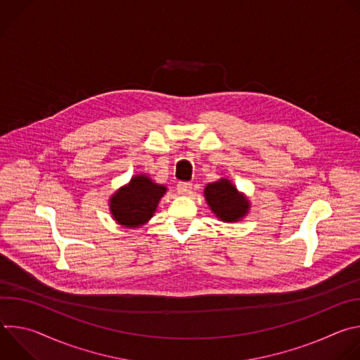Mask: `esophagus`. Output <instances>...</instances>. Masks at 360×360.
Returning <instances> with one entry per match:
<instances>
[{
	"label": "esophagus",
	"instance_id": "obj_1",
	"mask_svg": "<svg viewBox=\"0 0 360 360\" xmlns=\"http://www.w3.org/2000/svg\"><path fill=\"white\" fill-rule=\"evenodd\" d=\"M176 191H178V193H181V195H188V193H191V191H192V185H191L189 182H179V184L176 185Z\"/></svg>",
	"mask_w": 360,
	"mask_h": 360
}]
</instances>
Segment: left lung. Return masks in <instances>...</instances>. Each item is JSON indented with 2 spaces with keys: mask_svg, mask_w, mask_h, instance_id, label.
I'll use <instances>...</instances> for the list:
<instances>
[{
  "mask_svg": "<svg viewBox=\"0 0 360 360\" xmlns=\"http://www.w3.org/2000/svg\"><path fill=\"white\" fill-rule=\"evenodd\" d=\"M203 196L214 215L225 224L239 222L250 211L248 196L226 178L208 184L203 189Z\"/></svg>",
  "mask_w": 360,
  "mask_h": 360,
  "instance_id": "8db88e82",
  "label": "left lung"
}]
</instances>
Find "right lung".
I'll return each mask as SVG.
<instances>
[{
	"mask_svg": "<svg viewBox=\"0 0 360 360\" xmlns=\"http://www.w3.org/2000/svg\"><path fill=\"white\" fill-rule=\"evenodd\" d=\"M167 191L165 185L153 182L146 174L134 175L108 199L112 219L129 229L143 226L157 212L158 203Z\"/></svg>",
	"mask_w": 360,
	"mask_h": 360,
	"instance_id": "right-lung-1",
	"label": "right lung"
}]
</instances>
